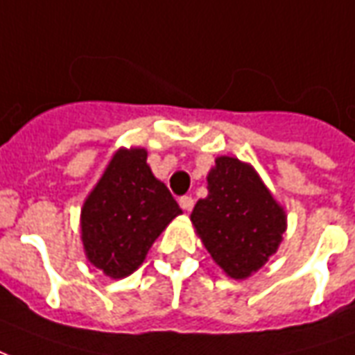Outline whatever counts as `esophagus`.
<instances>
[{"label":"esophagus","mask_w":355,"mask_h":355,"mask_svg":"<svg viewBox=\"0 0 355 355\" xmlns=\"http://www.w3.org/2000/svg\"><path fill=\"white\" fill-rule=\"evenodd\" d=\"M180 207L184 209V211H192V209H193V198H192V196H182V198H180Z\"/></svg>","instance_id":"1"}]
</instances>
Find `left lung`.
Listing matches in <instances>:
<instances>
[{
	"label": "left lung",
	"mask_w": 355,
	"mask_h": 355,
	"mask_svg": "<svg viewBox=\"0 0 355 355\" xmlns=\"http://www.w3.org/2000/svg\"><path fill=\"white\" fill-rule=\"evenodd\" d=\"M207 190L190 216L193 228L226 274L245 279L277 251L287 228L285 211L259 173L238 157H216Z\"/></svg>",
	"instance_id": "obj_1"
}]
</instances>
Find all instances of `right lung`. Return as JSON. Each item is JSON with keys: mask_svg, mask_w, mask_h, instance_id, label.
I'll return each instance as SVG.
<instances>
[{"mask_svg": "<svg viewBox=\"0 0 355 355\" xmlns=\"http://www.w3.org/2000/svg\"><path fill=\"white\" fill-rule=\"evenodd\" d=\"M146 157L144 148L117 150L81 209L87 261L114 279L132 274L157 236L182 213Z\"/></svg>", "mask_w": 355, "mask_h": 355, "instance_id": "right-lung-1", "label": "right lung"}]
</instances>
